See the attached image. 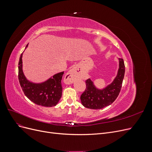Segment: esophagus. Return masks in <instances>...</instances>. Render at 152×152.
Here are the masks:
<instances>
[{
  "instance_id": "esophagus-1",
  "label": "esophagus",
  "mask_w": 152,
  "mask_h": 152,
  "mask_svg": "<svg viewBox=\"0 0 152 152\" xmlns=\"http://www.w3.org/2000/svg\"><path fill=\"white\" fill-rule=\"evenodd\" d=\"M79 76L80 73L79 72V69L77 68V67H73L70 70H69L66 74L65 77V81L68 84L72 83L73 80L76 79L77 78H79Z\"/></svg>"
}]
</instances>
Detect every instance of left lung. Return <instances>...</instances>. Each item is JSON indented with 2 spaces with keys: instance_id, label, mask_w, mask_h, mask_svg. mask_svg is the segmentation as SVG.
Wrapping results in <instances>:
<instances>
[{
  "instance_id": "1",
  "label": "left lung",
  "mask_w": 152,
  "mask_h": 152,
  "mask_svg": "<svg viewBox=\"0 0 152 152\" xmlns=\"http://www.w3.org/2000/svg\"><path fill=\"white\" fill-rule=\"evenodd\" d=\"M125 73L123 59L119 58V68L117 75L112 84L103 89H98L90 79L86 80V88L80 96L82 105L87 108L102 109L111 104L120 93Z\"/></svg>"
}]
</instances>
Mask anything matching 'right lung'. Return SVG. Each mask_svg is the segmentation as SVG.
<instances>
[{
    "instance_id": "right-lung-1",
    "label": "right lung",
    "mask_w": 152,
    "mask_h": 152,
    "mask_svg": "<svg viewBox=\"0 0 152 152\" xmlns=\"http://www.w3.org/2000/svg\"><path fill=\"white\" fill-rule=\"evenodd\" d=\"M22 56L23 53L18 63V79L25 95L38 105L47 107L56 106L62 95L61 79L64 72L53 75L42 83H32L26 79L23 72Z\"/></svg>"
}]
</instances>
